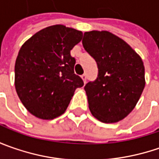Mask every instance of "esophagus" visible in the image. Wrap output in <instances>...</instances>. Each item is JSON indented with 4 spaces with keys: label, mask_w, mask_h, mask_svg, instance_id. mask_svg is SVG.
<instances>
[{
    "label": "esophagus",
    "mask_w": 159,
    "mask_h": 159,
    "mask_svg": "<svg viewBox=\"0 0 159 159\" xmlns=\"http://www.w3.org/2000/svg\"><path fill=\"white\" fill-rule=\"evenodd\" d=\"M81 79L83 80V81H84V83L87 82V76L85 75V74H83V75H81Z\"/></svg>",
    "instance_id": "34e87169"
}]
</instances>
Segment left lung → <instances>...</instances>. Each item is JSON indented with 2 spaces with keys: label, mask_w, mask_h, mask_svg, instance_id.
<instances>
[{
  "label": "left lung",
  "mask_w": 159,
  "mask_h": 159,
  "mask_svg": "<svg viewBox=\"0 0 159 159\" xmlns=\"http://www.w3.org/2000/svg\"><path fill=\"white\" fill-rule=\"evenodd\" d=\"M82 44L98 66L97 79L84 88L90 111L103 123L122 120L134 110L145 87L142 58L108 31L86 32Z\"/></svg>",
  "instance_id": "obj_1"
}]
</instances>
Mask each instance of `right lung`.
<instances>
[{
	"label": "right lung",
	"mask_w": 159,
	"mask_h": 159,
	"mask_svg": "<svg viewBox=\"0 0 159 159\" xmlns=\"http://www.w3.org/2000/svg\"><path fill=\"white\" fill-rule=\"evenodd\" d=\"M82 32L63 25L44 28L28 39L15 64V88L29 112L41 119L64 114L82 79L74 73L70 50Z\"/></svg>",
	"instance_id": "obj_1"
}]
</instances>
